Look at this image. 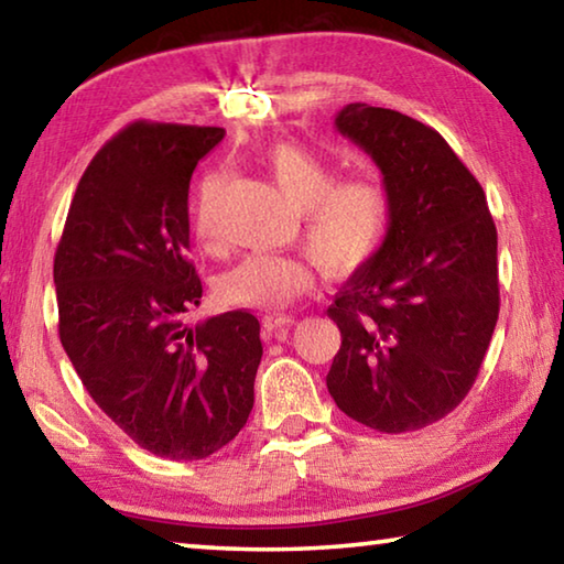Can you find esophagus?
Wrapping results in <instances>:
<instances>
[{
    "label": "esophagus",
    "mask_w": 564,
    "mask_h": 564,
    "mask_svg": "<svg viewBox=\"0 0 564 564\" xmlns=\"http://www.w3.org/2000/svg\"><path fill=\"white\" fill-rule=\"evenodd\" d=\"M293 323V316H285V313H265L263 316V336L273 338L283 333Z\"/></svg>",
    "instance_id": "1"
}]
</instances>
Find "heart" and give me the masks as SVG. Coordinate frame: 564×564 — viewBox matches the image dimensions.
Returning a JSON list of instances; mask_svg holds the SVG:
<instances>
[{
    "instance_id": "b5f03b06",
    "label": "heart",
    "mask_w": 564,
    "mask_h": 564,
    "mask_svg": "<svg viewBox=\"0 0 564 564\" xmlns=\"http://www.w3.org/2000/svg\"><path fill=\"white\" fill-rule=\"evenodd\" d=\"M265 166L283 196L303 212V241L330 279L366 269L378 259L393 226L388 186L373 174L338 178L326 156L295 141L265 151ZM221 176L198 186L194 231L204 246L214 243V206ZM313 261L301 253H248L216 279V299L238 308H279L313 285Z\"/></svg>"
}]
</instances>
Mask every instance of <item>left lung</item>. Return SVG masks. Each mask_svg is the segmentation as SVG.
I'll return each instance as SVG.
<instances>
[{"instance_id":"8db88e82","label":"left lung","mask_w":564,"mask_h":564,"mask_svg":"<svg viewBox=\"0 0 564 564\" xmlns=\"http://www.w3.org/2000/svg\"><path fill=\"white\" fill-rule=\"evenodd\" d=\"M336 127L378 164L393 226L328 308L340 328L328 393L373 431H420L480 373L500 313L498 228L480 181L433 127L360 101Z\"/></svg>"}]
</instances>
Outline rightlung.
Instances as JSON below:
<instances>
[{"label": "right lung", "instance_id": "obj_1", "mask_svg": "<svg viewBox=\"0 0 564 564\" xmlns=\"http://www.w3.org/2000/svg\"><path fill=\"white\" fill-rule=\"evenodd\" d=\"M221 127L133 121L91 159L54 253L59 338L104 413L144 451L202 460L241 433L263 356L259 318L204 323L188 259V181Z\"/></svg>", "mask_w": 564, "mask_h": 564}]
</instances>
